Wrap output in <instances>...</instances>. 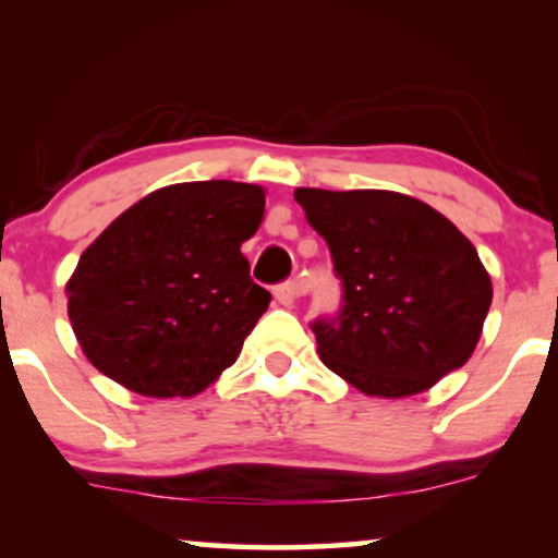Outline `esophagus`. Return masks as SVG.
Here are the masks:
<instances>
[{
    "label": "esophagus",
    "mask_w": 558,
    "mask_h": 558,
    "mask_svg": "<svg viewBox=\"0 0 558 558\" xmlns=\"http://www.w3.org/2000/svg\"><path fill=\"white\" fill-rule=\"evenodd\" d=\"M304 292L302 289V281H296V279H292V281H284V284H279L277 287V300L284 304V307H294V302H296V296H300Z\"/></svg>",
    "instance_id": "obj_1"
}]
</instances>
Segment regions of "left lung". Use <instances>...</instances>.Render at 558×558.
<instances>
[{"label": "left lung", "mask_w": 558, "mask_h": 558, "mask_svg": "<svg viewBox=\"0 0 558 558\" xmlns=\"http://www.w3.org/2000/svg\"><path fill=\"white\" fill-rule=\"evenodd\" d=\"M345 289L338 325L315 323L317 353L365 396L429 391L475 353L490 274L452 220L393 190L296 187Z\"/></svg>", "instance_id": "obj_1"}]
</instances>
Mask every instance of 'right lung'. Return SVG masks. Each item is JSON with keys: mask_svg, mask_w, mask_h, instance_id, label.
<instances>
[{"mask_svg": "<svg viewBox=\"0 0 558 558\" xmlns=\"http://www.w3.org/2000/svg\"><path fill=\"white\" fill-rule=\"evenodd\" d=\"M264 205L251 182H178L111 220L65 284L88 363L147 399L216 384L271 302L241 254Z\"/></svg>", "mask_w": 558, "mask_h": 558, "instance_id": "obj_1", "label": "right lung"}]
</instances>
